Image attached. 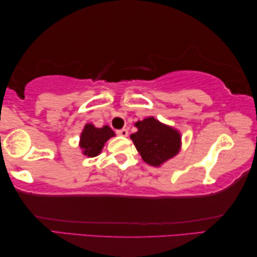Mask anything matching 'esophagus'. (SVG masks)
Segmentation results:
<instances>
[{
	"label": "esophagus",
	"mask_w": 257,
	"mask_h": 257,
	"mask_svg": "<svg viewBox=\"0 0 257 257\" xmlns=\"http://www.w3.org/2000/svg\"><path fill=\"white\" fill-rule=\"evenodd\" d=\"M116 133L120 137H127L128 131H127V128H121V130H117Z\"/></svg>",
	"instance_id": "esophagus-1"
}]
</instances>
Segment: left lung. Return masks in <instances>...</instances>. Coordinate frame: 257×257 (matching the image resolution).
I'll return each mask as SVG.
<instances>
[{
  "label": "left lung",
  "mask_w": 257,
  "mask_h": 257,
  "mask_svg": "<svg viewBox=\"0 0 257 257\" xmlns=\"http://www.w3.org/2000/svg\"><path fill=\"white\" fill-rule=\"evenodd\" d=\"M138 132L131 139L144 161L153 166H159L179 153L180 133L170 126L149 117L136 123Z\"/></svg>",
  "instance_id": "obj_1"
}]
</instances>
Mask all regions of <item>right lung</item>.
I'll use <instances>...</instances> for the list:
<instances>
[{"mask_svg": "<svg viewBox=\"0 0 257 257\" xmlns=\"http://www.w3.org/2000/svg\"><path fill=\"white\" fill-rule=\"evenodd\" d=\"M115 136L112 130L109 126H103L101 128H96L92 124H86L81 134V148L83 153L87 157H95L101 153L104 142L108 139Z\"/></svg>", "mask_w": 257, "mask_h": 257, "instance_id": "1", "label": "right lung"}]
</instances>
